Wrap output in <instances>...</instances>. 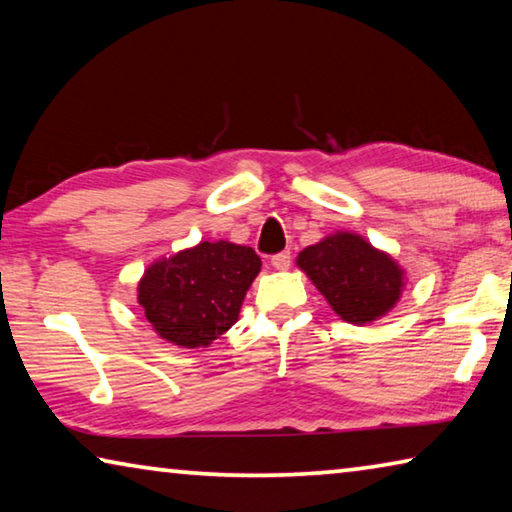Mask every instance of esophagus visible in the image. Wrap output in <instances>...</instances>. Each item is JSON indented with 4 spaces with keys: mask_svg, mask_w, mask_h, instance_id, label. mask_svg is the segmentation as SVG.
Returning a JSON list of instances; mask_svg holds the SVG:
<instances>
[{
    "mask_svg": "<svg viewBox=\"0 0 512 512\" xmlns=\"http://www.w3.org/2000/svg\"><path fill=\"white\" fill-rule=\"evenodd\" d=\"M271 266L277 268V271H287L291 266V253L289 250H284V253H277L271 257Z\"/></svg>",
    "mask_w": 512,
    "mask_h": 512,
    "instance_id": "34e87169",
    "label": "esophagus"
}]
</instances>
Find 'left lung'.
Listing matches in <instances>:
<instances>
[{"label": "left lung", "mask_w": 512, "mask_h": 512, "mask_svg": "<svg viewBox=\"0 0 512 512\" xmlns=\"http://www.w3.org/2000/svg\"><path fill=\"white\" fill-rule=\"evenodd\" d=\"M296 264L329 307L352 325L386 316L404 289V268L354 232H336L307 246Z\"/></svg>", "instance_id": "left-lung-1"}]
</instances>
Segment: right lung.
Instances as JSON below:
<instances>
[{"label":"right lung","instance_id":"right-lung-1","mask_svg":"<svg viewBox=\"0 0 512 512\" xmlns=\"http://www.w3.org/2000/svg\"><path fill=\"white\" fill-rule=\"evenodd\" d=\"M262 268L253 248L201 241L146 268L137 302L162 339L207 348L237 323L246 291Z\"/></svg>","mask_w":512,"mask_h":512}]
</instances>
